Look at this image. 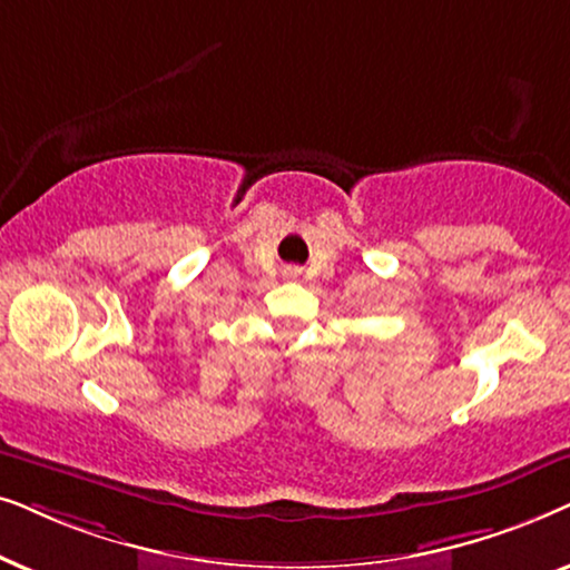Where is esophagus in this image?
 <instances>
[{
	"mask_svg": "<svg viewBox=\"0 0 570 570\" xmlns=\"http://www.w3.org/2000/svg\"><path fill=\"white\" fill-rule=\"evenodd\" d=\"M292 273H297V271H292Z\"/></svg>",
	"mask_w": 570,
	"mask_h": 570,
	"instance_id": "esophagus-1",
	"label": "esophagus"
}]
</instances>
